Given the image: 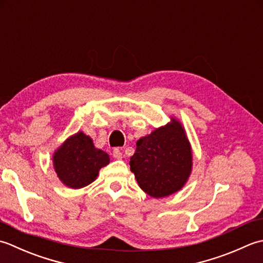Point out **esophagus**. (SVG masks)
I'll list each match as a JSON object with an SVG mask.
<instances>
[{
    "mask_svg": "<svg viewBox=\"0 0 263 263\" xmlns=\"http://www.w3.org/2000/svg\"><path fill=\"white\" fill-rule=\"evenodd\" d=\"M112 154H114V158L115 159H118V160L122 159V153H121V149L119 147H116L114 149V152H112Z\"/></svg>",
    "mask_w": 263,
    "mask_h": 263,
    "instance_id": "esophagus-1",
    "label": "esophagus"
}]
</instances>
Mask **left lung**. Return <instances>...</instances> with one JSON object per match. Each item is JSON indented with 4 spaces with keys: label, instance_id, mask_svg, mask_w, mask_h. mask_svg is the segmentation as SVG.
Returning <instances> with one entry per match:
<instances>
[{
    "label": "left lung",
    "instance_id": "8db88e82",
    "mask_svg": "<svg viewBox=\"0 0 263 263\" xmlns=\"http://www.w3.org/2000/svg\"><path fill=\"white\" fill-rule=\"evenodd\" d=\"M192 148L180 122L171 118L163 127L139 138L130 158V170L138 186L160 199L178 192L192 171Z\"/></svg>",
    "mask_w": 263,
    "mask_h": 263
}]
</instances>
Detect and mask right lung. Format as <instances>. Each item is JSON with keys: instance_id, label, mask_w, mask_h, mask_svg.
<instances>
[{"instance_id": "obj_1", "label": "right lung", "mask_w": 263, "mask_h": 263, "mask_svg": "<svg viewBox=\"0 0 263 263\" xmlns=\"http://www.w3.org/2000/svg\"><path fill=\"white\" fill-rule=\"evenodd\" d=\"M109 162L108 153L96 148L92 138L83 132L69 137L53 154V165L59 179L73 190L93 183L100 169Z\"/></svg>"}]
</instances>
